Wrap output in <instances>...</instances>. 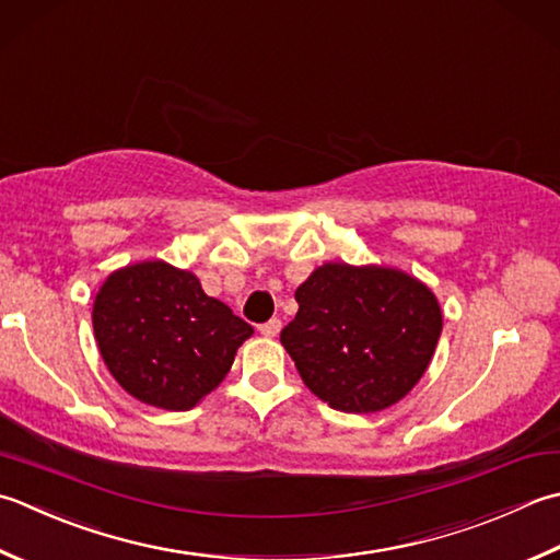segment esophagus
<instances>
[{"label": "esophagus", "instance_id": "1", "mask_svg": "<svg viewBox=\"0 0 560 560\" xmlns=\"http://www.w3.org/2000/svg\"><path fill=\"white\" fill-rule=\"evenodd\" d=\"M279 330H281V320H279V317H271V320L259 325V332L265 335V337H277Z\"/></svg>", "mask_w": 560, "mask_h": 560}]
</instances>
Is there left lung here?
<instances>
[{"label": "left lung", "instance_id": "1", "mask_svg": "<svg viewBox=\"0 0 560 560\" xmlns=\"http://www.w3.org/2000/svg\"><path fill=\"white\" fill-rule=\"evenodd\" d=\"M295 301L281 345L305 386L342 412H378L408 396L442 335L434 293L398 269L323 265Z\"/></svg>", "mask_w": 560, "mask_h": 560}]
</instances>
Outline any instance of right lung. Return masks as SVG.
Here are the masks:
<instances>
[{
    "label": "right lung",
    "mask_w": 560,
    "mask_h": 560,
    "mask_svg": "<svg viewBox=\"0 0 560 560\" xmlns=\"http://www.w3.org/2000/svg\"><path fill=\"white\" fill-rule=\"evenodd\" d=\"M94 337L120 388L162 410H189L233 366L252 325L164 261L114 271L94 301Z\"/></svg>",
    "instance_id": "add662e5"
}]
</instances>
